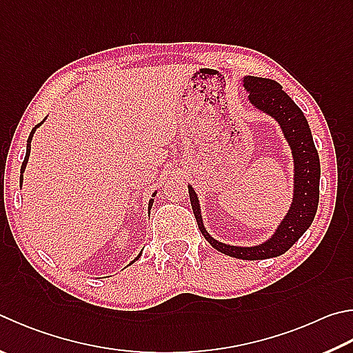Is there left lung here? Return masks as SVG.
Masks as SVG:
<instances>
[{
  "label": "left lung",
  "mask_w": 353,
  "mask_h": 353,
  "mask_svg": "<svg viewBox=\"0 0 353 353\" xmlns=\"http://www.w3.org/2000/svg\"><path fill=\"white\" fill-rule=\"evenodd\" d=\"M248 101L256 110L267 114L279 125L293 159V196L288 211L272 236L258 245H230L214 239L203 225L201 202L194 188L188 185L190 201L199 230L210 245L227 256L245 261L276 258L284 254L315 219L319 201V177L321 166L313 143L310 126L298 105L283 91L278 81L262 77L245 75L242 79Z\"/></svg>",
  "instance_id": "left-lung-1"
}]
</instances>
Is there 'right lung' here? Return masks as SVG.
Returning <instances> with one entry per match:
<instances>
[{"instance_id": "right-lung-1", "label": "right lung", "mask_w": 353, "mask_h": 353, "mask_svg": "<svg viewBox=\"0 0 353 353\" xmlns=\"http://www.w3.org/2000/svg\"><path fill=\"white\" fill-rule=\"evenodd\" d=\"M43 121H44V120H43ZM43 121H41V123H43ZM41 123L35 125V126H34V130H32V131H30V134H29V139H28V146H26V157H24V162H23V165H21V171H20V181H21V182H23V172H24V170H26V165H28V162H29V156H30V142H32V137H34V132L37 131V128H38V126H41ZM156 194H157V191H156L154 194H152V197H156ZM152 203H154V199H151V201H150V203H148V210H151ZM150 213H151V211H150ZM140 256H142V252H140V254H139L137 258L134 259V261H137V259L140 258ZM134 261L131 262V264H134Z\"/></svg>"}]
</instances>
